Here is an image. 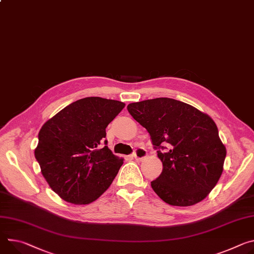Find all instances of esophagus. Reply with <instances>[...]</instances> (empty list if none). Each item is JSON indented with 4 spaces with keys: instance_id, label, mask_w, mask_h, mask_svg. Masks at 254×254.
<instances>
[{
    "instance_id": "34e87169",
    "label": "esophagus",
    "mask_w": 254,
    "mask_h": 254,
    "mask_svg": "<svg viewBox=\"0 0 254 254\" xmlns=\"http://www.w3.org/2000/svg\"><path fill=\"white\" fill-rule=\"evenodd\" d=\"M132 156H133V158H134L135 160H142V159H144L145 157H147V151H146L144 148L139 147V148H136V149L134 150Z\"/></svg>"
}]
</instances>
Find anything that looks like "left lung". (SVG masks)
Segmentation results:
<instances>
[{
    "mask_svg": "<svg viewBox=\"0 0 254 254\" xmlns=\"http://www.w3.org/2000/svg\"><path fill=\"white\" fill-rule=\"evenodd\" d=\"M127 110L148 130L162 161V173L151 182L158 196L178 206L192 205L206 197L222 175L226 158L215 122L172 98L130 103Z\"/></svg>",
    "mask_w": 254,
    "mask_h": 254,
    "instance_id": "8db88e82",
    "label": "left lung"
}]
</instances>
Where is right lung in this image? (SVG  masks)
<instances>
[{"label": "right lung", "mask_w": 254, "mask_h": 254, "mask_svg": "<svg viewBox=\"0 0 254 254\" xmlns=\"http://www.w3.org/2000/svg\"><path fill=\"white\" fill-rule=\"evenodd\" d=\"M125 105L86 97L65 106L40 128L34 155L43 177L64 200L88 204L110 187L124 159L106 146L105 128Z\"/></svg>", "instance_id": "right-lung-1"}]
</instances>
